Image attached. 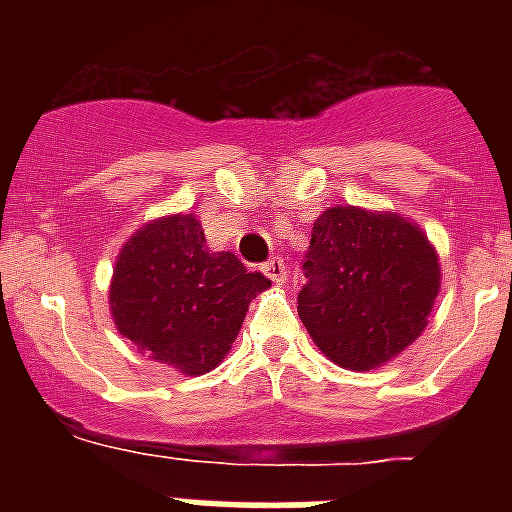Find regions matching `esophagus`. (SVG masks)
Wrapping results in <instances>:
<instances>
[{
  "instance_id": "obj_1",
  "label": "esophagus",
  "mask_w": 512,
  "mask_h": 512,
  "mask_svg": "<svg viewBox=\"0 0 512 512\" xmlns=\"http://www.w3.org/2000/svg\"><path fill=\"white\" fill-rule=\"evenodd\" d=\"M263 273L273 281V284H284V281H287V265H284L281 257H271V260L263 265Z\"/></svg>"
}]
</instances>
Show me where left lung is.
<instances>
[{"instance_id": "obj_1", "label": "left lung", "mask_w": 512, "mask_h": 512, "mask_svg": "<svg viewBox=\"0 0 512 512\" xmlns=\"http://www.w3.org/2000/svg\"><path fill=\"white\" fill-rule=\"evenodd\" d=\"M297 316L335 364L366 372L420 337L438 295V257L398 215L332 207L313 223Z\"/></svg>"}]
</instances>
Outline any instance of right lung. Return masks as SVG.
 Instances as JSON below:
<instances>
[{
  "instance_id": "add662e5",
  "label": "right lung",
  "mask_w": 512,
  "mask_h": 512,
  "mask_svg": "<svg viewBox=\"0 0 512 512\" xmlns=\"http://www.w3.org/2000/svg\"><path fill=\"white\" fill-rule=\"evenodd\" d=\"M271 287L233 252H209L193 215L140 228L116 260L111 313L116 329L183 374L215 369L231 350L257 292Z\"/></svg>"
}]
</instances>
